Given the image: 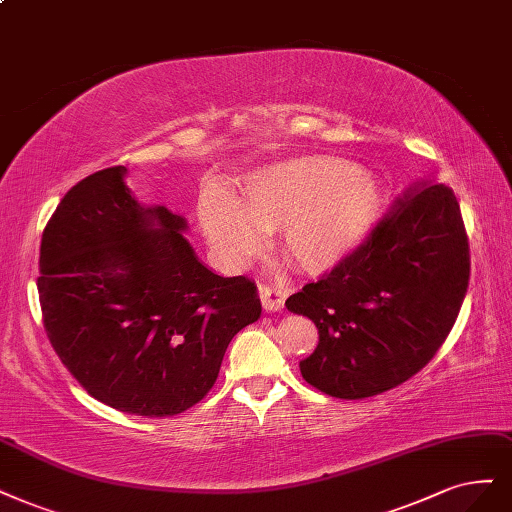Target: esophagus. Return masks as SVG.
<instances>
[{"instance_id": "obj_1", "label": "esophagus", "mask_w": 512, "mask_h": 512, "mask_svg": "<svg viewBox=\"0 0 512 512\" xmlns=\"http://www.w3.org/2000/svg\"><path fill=\"white\" fill-rule=\"evenodd\" d=\"M288 298V290L279 286H260V301L267 311H281Z\"/></svg>"}]
</instances>
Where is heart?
Listing matches in <instances>:
<instances>
[{
    "label": "heart",
    "instance_id": "heart-1",
    "mask_svg": "<svg viewBox=\"0 0 512 512\" xmlns=\"http://www.w3.org/2000/svg\"><path fill=\"white\" fill-rule=\"evenodd\" d=\"M381 214L375 180L343 158L296 156L250 173L239 199L209 184L197 201L201 231L218 258L241 267L279 231V252L294 267H337L373 231Z\"/></svg>",
    "mask_w": 512,
    "mask_h": 512
}]
</instances>
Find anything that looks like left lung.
Segmentation results:
<instances>
[{"label":"left lung","instance_id":"8db88e82","mask_svg":"<svg viewBox=\"0 0 512 512\" xmlns=\"http://www.w3.org/2000/svg\"><path fill=\"white\" fill-rule=\"evenodd\" d=\"M468 279L455 192L434 180L411 184L354 252L286 301L320 332L303 379L345 400L411 379L449 337Z\"/></svg>","mask_w":512,"mask_h":512}]
</instances>
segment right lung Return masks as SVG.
Here are the masks:
<instances>
[{
  "label": "right lung",
  "instance_id": "1",
  "mask_svg": "<svg viewBox=\"0 0 512 512\" xmlns=\"http://www.w3.org/2000/svg\"><path fill=\"white\" fill-rule=\"evenodd\" d=\"M122 165L67 190L40 245L42 320L57 356L112 409L169 417L214 387L224 351L262 305L248 277L211 273L186 220L142 207Z\"/></svg>",
  "mask_w": 512,
  "mask_h": 512
}]
</instances>
